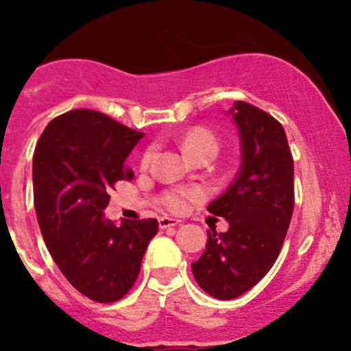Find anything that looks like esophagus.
I'll return each mask as SVG.
<instances>
[{
  "mask_svg": "<svg viewBox=\"0 0 351 351\" xmlns=\"http://www.w3.org/2000/svg\"><path fill=\"white\" fill-rule=\"evenodd\" d=\"M178 225H181L179 219L169 218V216H161L160 218V228H169V226H178Z\"/></svg>",
  "mask_w": 351,
  "mask_h": 351,
  "instance_id": "esophagus-1",
  "label": "esophagus"
}]
</instances>
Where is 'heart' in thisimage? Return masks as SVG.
Wrapping results in <instances>:
<instances>
[{
    "label": "heart",
    "mask_w": 351,
    "mask_h": 351,
    "mask_svg": "<svg viewBox=\"0 0 351 351\" xmlns=\"http://www.w3.org/2000/svg\"><path fill=\"white\" fill-rule=\"evenodd\" d=\"M182 149L184 153L193 160L202 154H216L219 149V141L216 137V133L213 130L206 128V126H197V128L190 130L182 138ZM154 147H149L141 158V167L147 169L151 160H153ZM202 197V193L198 190H169L161 195L160 202L165 209L172 210V213H181L184 210L186 204L190 200H197Z\"/></svg>",
    "instance_id": "obj_1"
}]
</instances>
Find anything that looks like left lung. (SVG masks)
<instances>
[{"label": "left lung", "mask_w": 351, "mask_h": 351, "mask_svg": "<svg viewBox=\"0 0 351 351\" xmlns=\"http://www.w3.org/2000/svg\"><path fill=\"white\" fill-rule=\"evenodd\" d=\"M241 135V167L230 188L207 210L228 221L210 226L206 251L191 263L206 293L221 300L243 295L271 271L293 213V158L280 121L246 101L230 110Z\"/></svg>", "instance_id": "left-lung-1"}]
</instances>
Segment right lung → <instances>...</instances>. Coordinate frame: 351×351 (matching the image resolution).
Wrapping results in <instances>:
<instances>
[{
    "label": "right lung",
    "instance_id": "obj_1",
    "mask_svg": "<svg viewBox=\"0 0 351 351\" xmlns=\"http://www.w3.org/2000/svg\"><path fill=\"white\" fill-rule=\"evenodd\" d=\"M144 133L105 114L77 108L52 119L33 156L35 209L60 271L95 302L123 299L137 281L154 218L116 225L104 218L116 182L132 181L125 163Z\"/></svg>",
    "mask_w": 351,
    "mask_h": 351
}]
</instances>
